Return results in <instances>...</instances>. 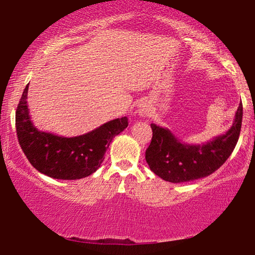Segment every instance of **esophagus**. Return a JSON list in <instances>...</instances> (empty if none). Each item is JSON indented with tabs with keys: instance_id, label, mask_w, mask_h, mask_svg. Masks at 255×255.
<instances>
[{
	"instance_id": "1",
	"label": "esophagus",
	"mask_w": 255,
	"mask_h": 255,
	"mask_svg": "<svg viewBox=\"0 0 255 255\" xmlns=\"http://www.w3.org/2000/svg\"><path fill=\"white\" fill-rule=\"evenodd\" d=\"M140 113H141V115L147 114V113H148V109H147V108H144V106H142V108L140 109Z\"/></svg>"
}]
</instances>
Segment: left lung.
Here are the masks:
<instances>
[{
    "mask_svg": "<svg viewBox=\"0 0 255 255\" xmlns=\"http://www.w3.org/2000/svg\"><path fill=\"white\" fill-rule=\"evenodd\" d=\"M243 122V104L239 105L233 126L226 134L205 144H187L166 128L151 124L153 136L146 149L151 172L173 183L193 181L211 175L224 165L237 146Z\"/></svg>",
    "mask_w": 255,
    "mask_h": 255,
    "instance_id": "obj_1",
    "label": "left lung"
}]
</instances>
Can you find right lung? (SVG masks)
<instances>
[{
  "label": "right lung",
  "instance_id": "1",
  "mask_svg": "<svg viewBox=\"0 0 255 255\" xmlns=\"http://www.w3.org/2000/svg\"><path fill=\"white\" fill-rule=\"evenodd\" d=\"M25 86L15 115L18 143L35 169L54 179L76 180L90 175L101 166L105 153L128 126V119H115L89 133L75 137L40 131L29 118Z\"/></svg>",
  "mask_w": 255,
  "mask_h": 255
}]
</instances>
